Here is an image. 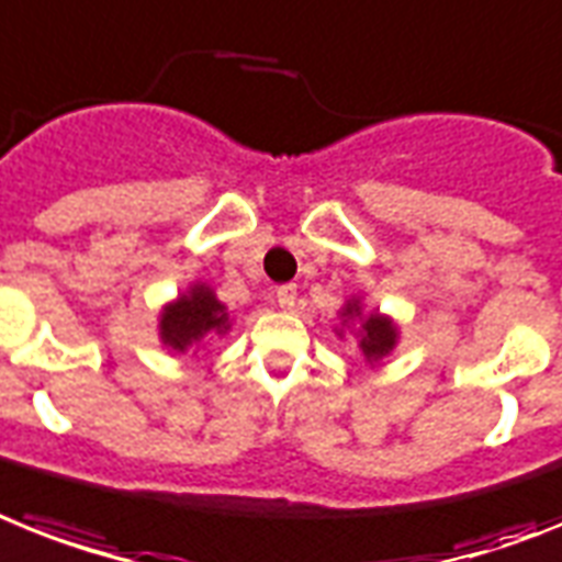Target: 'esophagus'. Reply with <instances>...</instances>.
<instances>
[{
    "label": "esophagus",
    "instance_id": "1",
    "mask_svg": "<svg viewBox=\"0 0 562 562\" xmlns=\"http://www.w3.org/2000/svg\"><path fill=\"white\" fill-rule=\"evenodd\" d=\"M295 295H299V292H295V286H292V284L278 286V290H276L278 307H281V310H292V307H295Z\"/></svg>",
    "mask_w": 562,
    "mask_h": 562
}]
</instances>
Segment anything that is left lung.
<instances>
[{
    "instance_id": "left-lung-1",
    "label": "left lung",
    "mask_w": 562,
    "mask_h": 562,
    "mask_svg": "<svg viewBox=\"0 0 562 562\" xmlns=\"http://www.w3.org/2000/svg\"><path fill=\"white\" fill-rule=\"evenodd\" d=\"M341 315H345V322H359V350L364 353V359L370 364H375L379 359L391 353L393 347L398 341V327L387 318V315L361 313V301L350 299L341 307ZM341 336V333H338Z\"/></svg>"
}]
</instances>
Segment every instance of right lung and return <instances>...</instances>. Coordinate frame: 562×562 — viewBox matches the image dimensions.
<instances>
[{"instance_id": "add662e5", "label": "right lung", "mask_w": 562, "mask_h": 562, "mask_svg": "<svg viewBox=\"0 0 562 562\" xmlns=\"http://www.w3.org/2000/svg\"><path fill=\"white\" fill-rule=\"evenodd\" d=\"M157 327H160V341L171 353H183L209 333L224 336L229 330V313L206 284H192L183 295L166 304Z\"/></svg>"}]
</instances>
